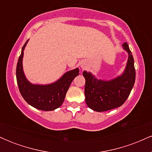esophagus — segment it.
<instances>
[{"label": "esophagus", "mask_w": 152, "mask_h": 152, "mask_svg": "<svg viewBox=\"0 0 152 152\" xmlns=\"http://www.w3.org/2000/svg\"><path fill=\"white\" fill-rule=\"evenodd\" d=\"M84 66H85V65H84V64H81V68H84Z\"/></svg>", "instance_id": "obj_1"}]
</instances>
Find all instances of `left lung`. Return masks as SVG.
Returning a JSON list of instances; mask_svg holds the SVG:
<instances>
[{"label": "left lung", "mask_w": 152, "mask_h": 152, "mask_svg": "<svg viewBox=\"0 0 152 152\" xmlns=\"http://www.w3.org/2000/svg\"><path fill=\"white\" fill-rule=\"evenodd\" d=\"M122 47L129 57L121 75L106 81L98 79L91 72H83L86 79L85 100L87 106L94 111L101 112L119 107L126 102L133 88L136 77L133 56L127 43H124Z\"/></svg>", "instance_id": "1"}]
</instances>
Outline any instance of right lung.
Masks as SVG:
<instances>
[{"label":"right lung","mask_w":152,"mask_h":152,"mask_svg":"<svg viewBox=\"0 0 152 152\" xmlns=\"http://www.w3.org/2000/svg\"><path fill=\"white\" fill-rule=\"evenodd\" d=\"M27 41L23 46L16 66V79L20 93L29 105L42 111H53L60 107L71 82L79 74L78 68L65 73L56 81L50 84H34L26 77L23 69V50Z\"/></svg>","instance_id":"obj_1"}]
</instances>
